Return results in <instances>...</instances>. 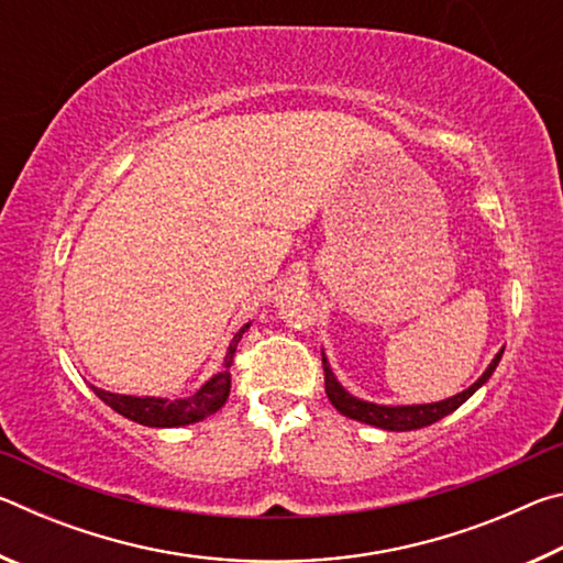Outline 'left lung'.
Masks as SVG:
<instances>
[{
    "mask_svg": "<svg viewBox=\"0 0 563 563\" xmlns=\"http://www.w3.org/2000/svg\"><path fill=\"white\" fill-rule=\"evenodd\" d=\"M501 352L504 350H499L497 357L492 360V365L487 367V373H484L479 379H476L472 387H466L464 393L454 395L450 399H442V402L407 405V407H385V405H373V402H365V399L352 397L350 393H345V387L338 383L335 375H332L328 360H325V355H322V369H325V393L330 397L332 407H335L340 415H345L350 419H357V422L373 424V427H379V430H389V432L419 430V427L434 424L437 419L446 417L450 412H454L456 407L464 405L466 399H470L476 393V389H479L484 383H487L494 369H497L499 360H501Z\"/></svg>",
    "mask_w": 563,
    "mask_h": 563,
    "instance_id": "8db88e82",
    "label": "left lung"
}]
</instances>
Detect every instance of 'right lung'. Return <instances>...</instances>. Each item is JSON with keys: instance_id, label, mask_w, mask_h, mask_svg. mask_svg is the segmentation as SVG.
<instances>
[{"instance_id": "right-lung-1", "label": "right lung", "mask_w": 563, "mask_h": 563, "mask_svg": "<svg viewBox=\"0 0 563 563\" xmlns=\"http://www.w3.org/2000/svg\"><path fill=\"white\" fill-rule=\"evenodd\" d=\"M251 325H243L235 332V338L228 345V355L223 362V369L218 375H213L208 383L198 389L196 395L184 397V399H164V397H133V395H113L107 393V389L93 387V393L107 402L113 412L123 415L126 419H133V422L144 424V427H184V424H194L198 419H206L216 415L218 409L225 405L228 393H231V365H233V355L238 347V340L243 338V332Z\"/></svg>"}]
</instances>
